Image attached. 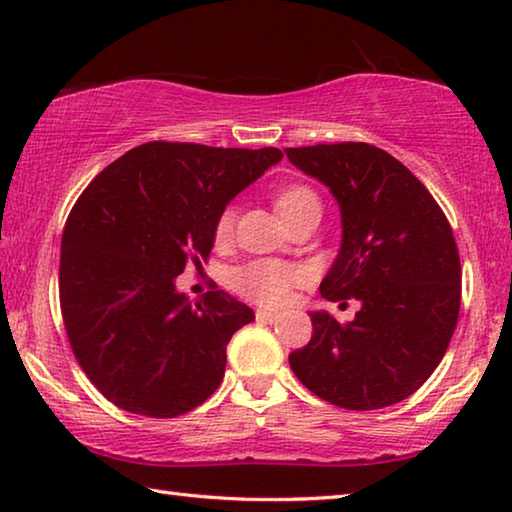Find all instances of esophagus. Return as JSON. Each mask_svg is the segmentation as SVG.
<instances>
[{"label":"esophagus","mask_w":512,"mask_h":512,"mask_svg":"<svg viewBox=\"0 0 512 512\" xmlns=\"http://www.w3.org/2000/svg\"><path fill=\"white\" fill-rule=\"evenodd\" d=\"M255 318L259 320V323H275L277 314H273V311H266V309H257Z\"/></svg>","instance_id":"34e87169"}]
</instances>
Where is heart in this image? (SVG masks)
Returning a JSON list of instances; mask_svg holds the SVG:
<instances>
[{
    "label": "heart",
    "instance_id": "heart-1",
    "mask_svg": "<svg viewBox=\"0 0 512 512\" xmlns=\"http://www.w3.org/2000/svg\"><path fill=\"white\" fill-rule=\"evenodd\" d=\"M309 203H318V196L307 185H289L275 196V207L284 221ZM232 223H235V210L228 207L216 219V241H225L232 235ZM302 280H305V273L298 266L277 262V259H257L232 273V289L264 307H282Z\"/></svg>",
    "mask_w": 512,
    "mask_h": 512
}]
</instances>
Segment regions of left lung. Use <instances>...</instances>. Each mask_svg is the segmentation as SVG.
Wrapping results in <instances>:
<instances>
[{"label": "left lung", "mask_w": 512, "mask_h": 512, "mask_svg": "<svg viewBox=\"0 0 512 512\" xmlns=\"http://www.w3.org/2000/svg\"><path fill=\"white\" fill-rule=\"evenodd\" d=\"M329 187L343 241L320 296L361 309L352 323L311 311L314 334L289 354L311 393L350 411L406 400L431 377L456 329L461 259L445 212L391 153L366 142L284 149Z\"/></svg>", "instance_id": "left-lung-1"}]
</instances>
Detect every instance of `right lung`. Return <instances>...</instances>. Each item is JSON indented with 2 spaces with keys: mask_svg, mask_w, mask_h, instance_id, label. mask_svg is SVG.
Listing matches in <instances>:
<instances>
[{
  "mask_svg": "<svg viewBox=\"0 0 512 512\" xmlns=\"http://www.w3.org/2000/svg\"><path fill=\"white\" fill-rule=\"evenodd\" d=\"M282 151L146 142L108 164L74 203L60 241V311L85 375L115 406L176 418L225 372V345L255 320L225 291H176L201 268L219 214Z\"/></svg>",
  "mask_w": 512,
  "mask_h": 512,
  "instance_id": "right-lung-1",
  "label": "right lung"
}]
</instances>
